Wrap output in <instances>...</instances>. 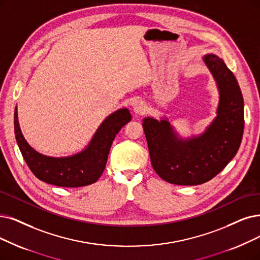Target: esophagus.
Returning a JSON list of instances; mask_svg holds the SVG:
<instances>
[{"instance_id":"obj_1","label":"esophagus","mask_w":260,"mask_h":260,"mask_svg":"<svg viewBox=\"0 0 260 260\" xmlns=\"http://www.w3.org/2000/svg\"><path fill=\"white\" fill-rule=\"evenodd\" d=\"M146 109H147L146 103L142 100H138L133 106V111H134V113L138 114V115H142V114H144L145 111H146Z\"/></svg>"}]
</instances>
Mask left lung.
Here are the masks:
<instances>
[{"label":"left lung","instance_id":"left-lung-1","mask_svg":"<svg viewBox=\"0 0 260 260\" xmlns=\"http://www.w3.org/2000/svg\"><path fill=\"white\" fill-rule=\"evenodd\" d=\"M203 60L220 96L216 116L204 132L183 139L166 117L143 119L152 168L170 183L196 185L209 181L232 161L241 144L244 103L238 81L217 55L206 54Z\"/></svg>","mask_w":260,"mask_h":260}]
</instances>
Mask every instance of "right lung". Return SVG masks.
<instances>
[{
    "instance_id": "obj_1",
    "label": "right lung",
    "mask_w": 260,
    "mask_h": 260,
    "mask_svg": "<svg viewBox=\"0 0 260 260\" xmlns=\"http://www.w3.org/2000/svg\"><path fill=\"white\" fill-rule=\"evenodd\" d=\"M15 108V137L22 157L36 177L47 183L79 188L96 182L106 169L112 143L119 130L131 120L128 109H119L101 122L87 146L67 157H50L36 151L24 139Z\"/></svg>"
}]
</instances>
